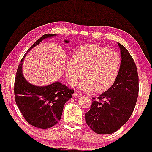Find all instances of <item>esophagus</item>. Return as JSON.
<instances>
[{
    "mask_svg": "<svg viewBox=\"0 0 152 152\" xmlns=\"http://www.w3.org/2000/svg\"><path fill=\"white\" fill-rule=\"evenodd\" d=\"M73 95H74V96H76V97H80V96H83V94H82V93L77 92V91H76V92L74 93Z\"/></svg>",
    "mask_w": 152,
    "mask_h": 152,
    "instance_id": "obj_1",
    "label": "esophagus"
}]
</instances>
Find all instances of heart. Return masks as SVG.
Wrapping results in <instances>:
<instances>
[{"mask_svg": "<svg viewBox=\"0 0 152 152\" xmlns=\"http://www.w3.org/2000/svg\"><path fill=\"white\" fill-rule=\"evenodd\" d=\"M122 65L118 53L111 48L97 45H86L75 52L73 59L66 63L68 82L76 86L84 75L87 77L81 84L86 91L95 89L102 93L113 87L117 80Z\"/></svg>", "mask_w": 152, "mask_h": 152, "instance_id": "obj_1", "label": "heart"}]
</instances>
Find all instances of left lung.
<instances>
[{"label": "left lung", "instance_id": "left-lung-1", "mask_svg": "<svg viewBox=\"0 0 152 152\" xmlns=\"http://www.w3.org/2000/svg\"><path fill=\"white\" fill-rule=\"evenodd\" d=\"M121 49V71L113 87L93 98L90 110L86 113L87 124L100 135L111 134L125 124L135 109L139 94L137 69L128 50L118 43Z\"/></svg>", "mask_w": 152, "mask_h": 152}]
</instances>
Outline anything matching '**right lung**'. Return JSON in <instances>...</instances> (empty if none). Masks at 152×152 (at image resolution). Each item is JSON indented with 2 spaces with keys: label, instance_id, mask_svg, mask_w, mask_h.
<instances>
[{
  "label": "right lung",
  "instance_id": "add662e5",
  "mask_svg": "<svg viewBox=\"0 0 152 152\" xmlns=\"http://www.w3.org/2000/svg\"><path fill=\"white\" fill-rule=\"evenodd\" d=\"M47 34L28 49L29 52L35 46L39 44L44 39L54 36ZM69 43V41H65ZM26 53L20 60L23 62ZM23 63L17 69L14 83L15 100L24 118L30 124L42 129L51 128L60 121L64 105L72 98L74 90L69 89L59 82L45 87H38L28 83L22 73Z\"/></svg>",
  "mask_w": 152,
  "mask_h": 152
}]
</instances>
